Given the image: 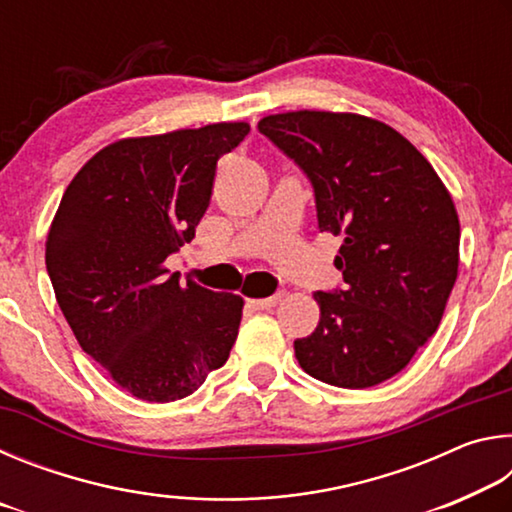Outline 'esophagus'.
<instances>
[{
	"label": "esophagus",
	"mask_w": 512,
	"mask_h": 512,
	"mask_svg": "<svg viewBox=\"0 0 512 512\" xmlns=\"http://www.w3.org/2000/svg\"><path fill=\"white\" fill-rule=\"evenodd\" d=\"M282 298H284V293L280 291V293H275V296H271V298H259V300H250V305H253L255 309H273L275 305H280Z\"/></svg>",
	"instance_id": "34e87169"
}]
</instances>
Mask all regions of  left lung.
Listing matches in <instances>:
<instances>
[{"mask_svg": "<svg viewBox=\"0 0 512 512\" xmlns=\"http://www.w3.org/2000/svg\"><path fill=\"white\" fill-rule=\"evenodd\" d=\"M307 173L318 230L343 237V289L316 291L320 320L293 343L307 375L370 388L431 339L458 275L461 223L427 158L384 121L296 110L257 124Z\"/></svg>", "mask_w": 512, "mask_h": 512, "instance_id": "1", "label": "left lung"}]
</instances>
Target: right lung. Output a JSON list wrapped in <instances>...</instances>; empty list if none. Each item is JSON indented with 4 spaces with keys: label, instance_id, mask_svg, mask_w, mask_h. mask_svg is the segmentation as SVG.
I'll list each match as a JSON object with an SVG mask.
<instances>
[{
    "label": "right lung",
    "instance_id": "add662e5",
    "mask_svg": "<svg viewBox=\"0 0 512 512\" xmlns=\"http://www.w3.org/2000/svg\"><path fill=\"white\" fill-rule=\"evenodd\" d=\"M250 133L221 121L126 137L83 164L51 221L45 262L76 341L144 402L192 395L228 361L244 298L164 266L210 205L216 162Z\"/></svg>",
    "mask_w": 512,
    "mask_h": 512
}]
</instances>
